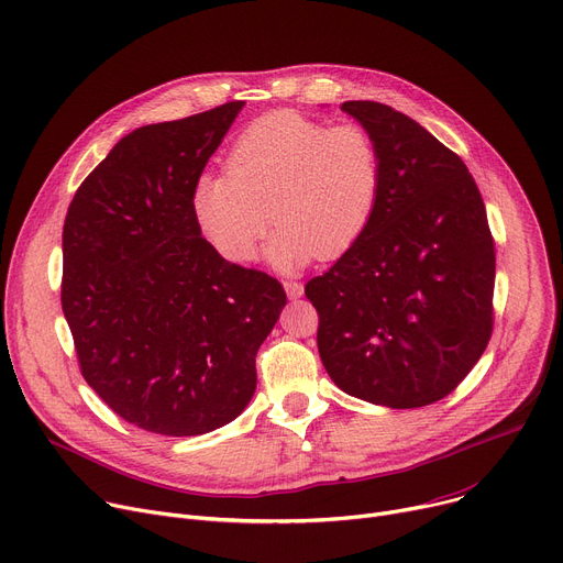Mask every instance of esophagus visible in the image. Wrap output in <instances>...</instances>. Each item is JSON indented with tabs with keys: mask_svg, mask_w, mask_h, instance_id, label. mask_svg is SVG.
I'll return each mask as SVG.
<instances>
[{
	"mask_svg": "<svg viewBox=\"0 0 563 563\" xmlns=\"http://www.w3.org/2000/svg\"><path fill=\"white\" fill-rule=\"evenodd\" d=\"M285 291H287V296L291 298H301L303 296V283H298V280H287L285 283Z\"/></svg>",
	"mask_w": 563,
	"mask_h": 563,
	"instance_id": "esophagus-1",
	"label": "esophagus"
}]
</instances>
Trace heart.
I'll list each match as a JSON object with an SVG mask.
<instances>
[{
    "mask_svg": "<svg viewBox=\"0 0 563 563\" xmlns=\"http://www.w3.org/2000/svg\"><path fill=\"white\" fill-rule=\"evenodd\" d=\"M380 192L383 154L371 131L274 110L233 142L227 176L197 178L190 206L201 235L231 262L253 260L274 219L280 227L269 260L294 272L314 255L351 251L376 217Z\"/></svg>",
    "mask_w": 563,
    "mask_h": 563,
    "instance_id": "b5f03b06",
    "label": "heart"
}]
</instances>
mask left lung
Masks as SVG:
<instances>
[{
  "instance_id": "left-lung-1",
  "label": "left lung",
  "mask_w": 563,
  "mask_h": 563,
  "mask_svg": "<svg viewBox=\"0 0 563 563\" xmlns=\"http://www.w3.org/2000/svg\"><path fill=\"white\" fill-rule=\"evenodd\" d=\"M342 110L378 140L383 192L362 240L306 285L332 383L373 405L441 400L494 330L496 249L464 161L378 101Z\"/></svg>"
}]
</instances>
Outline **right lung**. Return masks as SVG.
I'll list each match as a JSON object with an SVG mask.
<instances>
[{
    "instance_id": "1",
    "label": "right lung",
    "mask_w": 563,
    "mask_h": 563,
    "mask_svg": "<svg viewBox=\"0 0 563 563\" xmlns=\"http://www.w3.org/2000/svg\"><path fill=\"white\" fill-rule=\"evenodd\" d=\"M242 106L135 129L67 208L60 303L81 373L146 432L197 437L238 419L287 303L276 278L201 238L190 206Z\"/></svg>"
}]
</instances>
